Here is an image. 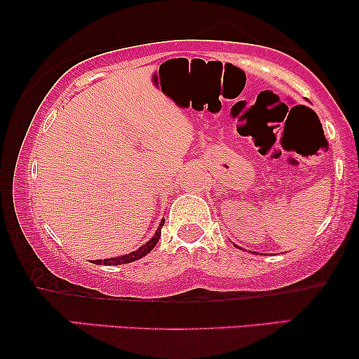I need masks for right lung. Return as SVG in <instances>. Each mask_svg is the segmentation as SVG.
<instances>
[{"label":"right lung","instance_id":"1","mask_svg":"<svg viewBox=\"0 0 359 359\" xmlns=\"http://www.w3.org/2000/svg\"><path fill=\"white\" fill-rule=\"evenodd\" d=\"M163 222H165V219L161 220L160 227L156 229L155 235L149 240V242H147V243L144 245V247H140L139 250H135V252H132V253H129V255H124V257L107 258V259H97V262H95V263H96V264H107V266H109V264H126V263H132V262H135V259H140L142 257H145L147 253H150L151 250H154L156 242H158V240H160V237H161V227H163Z\"/></svg>","mask_w":359,"mask_h":359}]
</instances>
